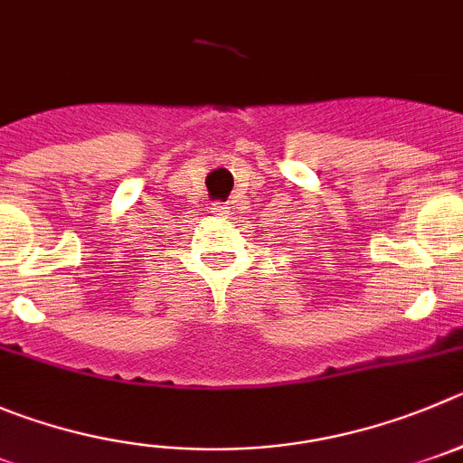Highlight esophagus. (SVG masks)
I'll return each mask as SVG.
<instances>
[{
  "label": "esophagus",
  "mask_w": 463,
  "mask_h": 463,
  "mask_svg": "<svg viewBox=\"0 0 463 463\" xmlns=\"http://www.w3.org/2000/svg\"><path fill=\"white\" fill-rule=\"evenodd\" d=\"M212 212H214V214H219V217H226L228 207L223 205V203H214V205H212Z\"/></svg>",
  "instance_id": "obj_1"
}]
</instances>
